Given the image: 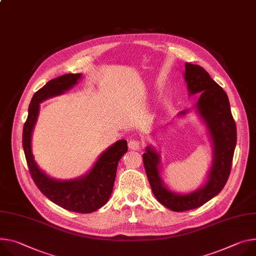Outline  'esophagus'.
<instances>
[{"label": "esophagus", "mask_w": 256, "mask_h": 256, "mask_svg": "<svg viewBox=\"0 0 256 256\" xmlns=\"http://www.w3.org/2000/svg\"><path fill=\"white\" fill-rule=\"evenodd\" d=\"M128 148L130 150H138L140 149V142H138V140H136V138H132V140L128 142Z\"/></svg>", "instance_id": "esophagus-1"}]
</instances>
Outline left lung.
Masks as SVG:
<instances>
[{
	"label": "left lung",
	"instance_id": "obj_1",
	"mask_svg": "<svg viewBox=\"0 0 256 256\" xmlns=\"http://www.w3.org/2000/svg\"><path fill=\"white\" fill-rule=\"evenodd\" d=\"M184 80L189 94H200L195 105L205 122L214 145V159L207 180L198 190L189 194H178L168 190L160 176V155L152 147H146L143 162L152 192L156 199L172 212H180L200 207L216 196L228 178L237 143L236 124L230 112L228 98L208 72L199 65L184 64ZM188 110L178 113L184 116Z\"/></svg>",
	"mask_w": 256,
	"mask_h": 256
}]
</instances>
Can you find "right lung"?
<instances>
[{
	"label": "right lung",
	"instance_id": "1",
	"mask_svg": "<svg viewBox=\"0 0 256 256\" xmlns=\"http://www.w3.org/2000/svg\"><path fill=\"white\" fill-rule=\"evenodd\" d=\"M80 78V74H64L51 80L36 92L23 126L22 145L30 176L40 191L66 210L90 214L107 203L113 190L118 161L128 152V142L126 140L115 142L100 155L88 174L69 180H55L46 174L38 168L32 151V136L38 116L40 103L63 94L76 84Z\"/></svg>",
	"mask_w": 256,
	"mask_h": 256
}]
</instances>
